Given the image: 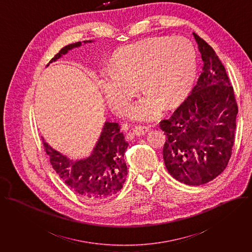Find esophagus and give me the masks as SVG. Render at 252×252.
Masks as SVG:
<instances>
[{
	"label": "esophagus",
	"mask_w": 252,
	"mask_h": 252,
	"mask_svg": "<svg viewBox=\"0 0 252 252\" xmlns=\"http://www.w3.org/2000/svg\"><path fill=\"white\" fill-rule=\"evenodd\" d=\"M149 131V128L147 126H135L132 129V133L136 136H142L144 134H146Z\"/></svg>",
	"instance_id": "34e87169"
}]
</instances>
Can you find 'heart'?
<instances>
[{"label": "heart", "mask_w": 252, "mask_h": 252, "mask_svg": "<svg viewBox=\"0 0 252 252\" xmlns=\"http://www.w3.org/2000/svg\"><path fill=\"white\" fill-rule=\"evenodd\" d=\"M197 68L193 44L184 38H149L117 52L112 68L101 76L100 88L110 107L126 115L139 86L146 94L136 103L131 117L152 121L164 105L171 108L191 90Z\"/></svg>", "instance_id": "b5f03b06"}]
</instances>
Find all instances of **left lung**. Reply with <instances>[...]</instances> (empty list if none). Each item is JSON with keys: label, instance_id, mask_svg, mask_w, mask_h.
<instances>
[{"label": "left lung", "instance_id": "8db88e82", "mask_svg": "<svg viewBox=\"0 0 252 252\" xmlns=\"http://www.w3.org/2000/svg\"><path fill=\"white\" fill-rule=\"evenodd\" d=\"M203 61L190 95L160 122L169 174L192 186L205 184L227 166L235 142L238 105L226 69L214 50L193 33Z\"/></svg>", "mask_w": 252, "mask_h": 252}]
</instances>
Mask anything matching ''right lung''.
<instances>
[{
    "label": "right lung",
    "instance_id": "1",
    "mask_svg": "<svg viewBox=\"0 0 252 252\" xmlns=\"http://www.w3.org/2000/svg\"><path fill=\"white\" fill-rule=\"evenodd\" d=\"M81 45L82 43L78 42L62 48L50 63ZM42 142L50 157L52 168L68 187L82 197L91 201H105L123 188L127 174L124 155L128 143L125 140L118 123H105L93 154L85 159L71 160L52 149L44 138Z\"/></svg>",
    "mask_w": 252,
    "mask_h": 252
}]
</instances>
